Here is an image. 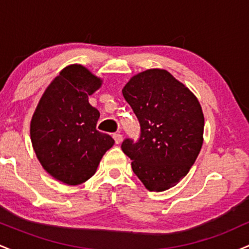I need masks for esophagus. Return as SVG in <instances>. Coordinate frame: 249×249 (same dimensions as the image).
<instances>
[{"label": "esophagus", "instance_id": "34e87169", "mask_svg": "<svg viewBox=\"0 0 249 249\" xmlns=\"http://www.w3.org/2000/svg\"><path fill=\"white\" fill-rule=\"evenodd\" d=\"M113 138H115L116 144H121L122 141H123V136L121 133H115V134H113Z\"/></svg>", "mask_w": 249, "mask_h": 249}]
</instances>
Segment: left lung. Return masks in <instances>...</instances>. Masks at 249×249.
Returning a JSON list of instances; mask_svg holds the SVG:
<instances>
[{"instance_id": "1", "label": "left lung", "mask_w": 249, "mask_h": 249, "mask_svg": "<svg viewBox=\"0 0 249 249\" xmlns=\"http://www.w3.org/2000/svg\"><path fill=\"white\" fill-rule=\"evenodd\" d=\"M123 96L138 118V142L125 139L122 150L148 191L162 192L188 173L204 142V113L194 93L164 69L134 75Z\"/></svg>"}]
</instances>
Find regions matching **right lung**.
Segmentation results:
<instances>
[{"instance_id":"add662e5","label":"right lung","mask_w":249,"mask_h":249,"mask_svg":"<svg viewBox=\"0 0 249 249\" xmlns=\"http://www.w3.org/2000/svg\"><path fill=\"white\" fill-rule=\"evenodd\" d=\"M103 79L81 64L65 67L45 89L30 122L37 159L53 178L79 185L96 173L115 141L96 128L99 111L89 96Z\"/></svg>"}]
</instances>
